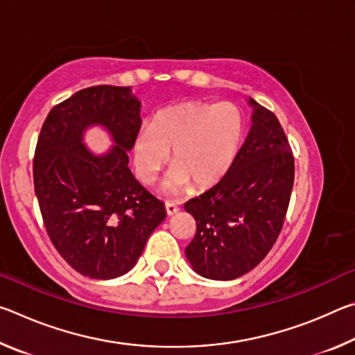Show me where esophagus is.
Instances as JSON below:
<instances>
[{"label": "esophagus", "instance_id": "1", "mask_svg": "<svg viewBox=\"0 0 355 355\" xmlns=\"http://www.w3.org/2000/svg\"><path fill=\"white\" fill-rule=\"evenodd\" d=\"M180 211V205L178 203H173V202H167L166 203V213L167 216H173Z\"/></svg>", "mask_w": 355, "mask_h": 355}]
</instances>
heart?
<instances>
[{
  "mask_svg": "<svg viewBox=\"0 0 355 355\" xmlns=\"http://www.w3.org/2000/svg\"><path fill=\"white\" fill-rule=\"evenodd\" d=\"M241 111L230 101H183L155 114L133 144V166L142 184H152L169 161L173 167L163 188L178 192L194 183L209 188L235 163L243 141Z\"/></svg>",
  "mask_w": 355,
  "mask_h": 355,
  "instance_id": "b5f03b06",
  "label": "heart"
}]
</instances>
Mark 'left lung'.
<instances>
[{"label": "left lung", "instance_id": "8db88e82", "mask_svg": "<svg viewBox=\"0 0 355 355\" xmlns=\"http://www.w3.org/2000/svg\"><path fill=\"white\" fill-rule=\"evenodd\" d=\"M252 127L218 184L184 203L196 219L186 258L202 277L233 280L260 263L284 225L294 158L279 119L249 98Z\"/></svg>", "mask_w": 355, "mask_h": 355}]
</instances>
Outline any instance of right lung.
Instances as JSON below:
<instances>
[{
    "label": "right lung",
    "mask_w": 355,
    "mask_h": 355,
    "mask_svg": "<svg viewBox=\"0 0 355 355\" xmlns=\"http://www.w3.org/2000/svg\"><path fill=\"white\" fill-rule=\"evenodd\" d=\"M139 112L130 87L94 86L56 105L42 125L33 175L46 233L64 260L91 279L133 269L166 218L164 203L128 167ZM95 124L114 142L101 155L83 146V131Z\"/></svg>",
    "instance_id": "obj_1"
}]
</instances>
